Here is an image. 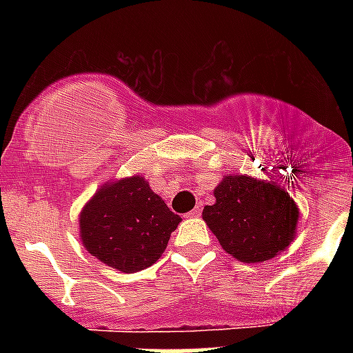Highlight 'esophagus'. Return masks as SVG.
<instances>
[{"mask_svg": "<svg viewBox=\"0 0 353 353\" xmlns=\"http://www.w3.org/2000/svg\"><path fill=\"white\" fill-rule=\"evenodd\" d=\"M199 216H201V209L199 207H196V209L188 212V218H199Z\"/></svg>", "mask_w": 353, "mask_h": 353, "instance_id": "1", "label": "esophagus"}]
</instances>
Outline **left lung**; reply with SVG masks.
<instances>
[{
    "mask_svg": "<svg viewBox=\"0 0 353 353\" xmlns=\"http://www.w3.org/2000/svg\"><path fill=\"white\" fill-rule=\"evenodd\" d=\"M214 198L216 203L203 209V220L236 260L265 262L293 240L299 209L279 185L234 174L223 177Z\"/></svg>",
    "mask_w": 353,
    "mask_h": 353,
    "instance_id": "8db88e82",
    "label": "left lung"
}]
</instances>
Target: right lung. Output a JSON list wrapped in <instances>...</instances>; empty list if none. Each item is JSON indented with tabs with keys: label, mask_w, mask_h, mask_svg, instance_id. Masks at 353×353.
I'll return each mask as SVG.
<instances>
[{
	"label": "right lung",
	"mask_w": 353,
	"mask_h": 353,
	"mask_svg": "<svg viewBox=\"0 0 353 353\" xmlns=\"http://www.w3.org/2000/svg\"><path fill=\"white\" fill-rule=\"evenodd\" d=\"M181 218L143 177L104 185L80 212V236L88 251L122 273L150 268L161 258Z\"/></svg>",
	"instance_id": "1"
}]
</instances>
